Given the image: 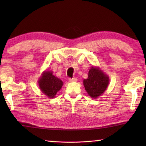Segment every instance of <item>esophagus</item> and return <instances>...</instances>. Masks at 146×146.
Segmentation results:
<instances>
[{"label":"esophagus","instance_id":"esophagus-1","mask_svg":"<svg viewBox=\"0 0 146 146\" xmlns=\"http://www.w3.org/2000/svg\"><path fill=\"white\" fill-rule=\"evenodd\" d=\"M69 81H70V82H76V81H77V78H69Z\"/></svg>","mask_w":146,"mask_h":146}]
</instances>
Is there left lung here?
<instances>
[{
  "label": "left lung",
  "instance_id": "left-lung-1",
  "mask_svg": "<svg viewBox=\"0 0 146 146\" xmlns=\"http://www.w3.org/2000/svg\"><path fill=\"white\" fill-rule=\"evenodd\" d=\"M110 78L100 68L91 66L88 72V78L84 79L83 84L86 92L91 98H97L108 88Z\"/></svg>",
  "mask_w": 146,
  "mask_h": 146
}]
</instances>
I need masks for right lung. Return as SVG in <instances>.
Returning a JSON list of instances; mask_svg holds the SVG:
<instances>
[{"mask_svg":"<svg viewBox=\"0 0 146 146\" xmlns=\"http://www.w3.org/2000/svg\"><path fill=\"white\" fill-rule=\"evenodd\" d=\"M39 88L44 95L49 98H54L63 86L60 78L53 75V71H44L38 78Z\"/></svg>","mask_w":146,"mask_h":146,"instance_id":"right-lung-1","label":"right lung"}]
</instances>
